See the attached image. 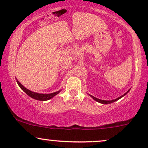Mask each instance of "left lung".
I'll use <instances>...</instances> for the list:
<instances>
[{
  "mask_svg": "<svg viewBox=\"0 0 148 148\" xmlns=\"http://www.w3.org/2000/svg\"><path fill=\"white\" fill-rule=\"evenodd\" d=\"M129 91H130V90H128V91L126 93H125V94H124V95H122L121 97H118V98H117V99H113V100H111V101H106V100H101V99H97V98L95 97H93V96H92V95H90V96L92 97L93 98V99H94L95 100V101H97V102H99V103H103V104H107V103H113V102H114V101H117V100L120 99V98H122V97H123V96H125V95H126L127 93Z\"/></svg>",
  "mask_w": 148,
  "mask_h": 148,
  "instance_id": "8db88e82",
  "label": "left lung"
}]
</instances>
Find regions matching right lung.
Segmentation results:
<instances>
[{
    "label": "right lung",
    "mask_w": 148,
    "mask_h": 148,
    "mask_svg": "<svg viewBox=\"0 0 148 148\" xmlns=\"http://www.w3.org/2000/svg\"><path fill=\"white\" fill-rule=\"evenodd\" d=\"M17 84L19 87L23 90V91L28 95V96H30V97L33 98V99H37V100H40V101H46V100H49L50 99H51L52 97H53L54 96L56 95L57 94H58L60 91H58L56 92L51 93V94H40V93H36V92H32L29 90L26 89L24 86H23L22 85L18 82V81H16Z\"/></svg>",
    "instance_id": "right-lung-1"
}]
</instances>
